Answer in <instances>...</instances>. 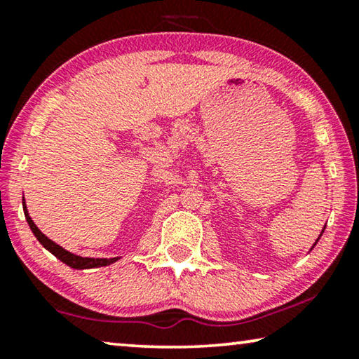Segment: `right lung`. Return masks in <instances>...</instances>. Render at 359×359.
<instances>
[{"label": "right lung", "instance_id": "add662e5", "mask_svg": "<svg viewBox=\"0 0 359 359\" xmlns=\"http://www.w3.org/2000/svg\"><path fill=\"white\" fill-rule=\"evenodd\" d=\"M24 215H26V220L29 224V227H31L32 233L36 235L39 242L43 245V248H47L48 252L52 255H55V257L63 262L65 264H68L70 268H75V269H90V268H100V266H107V264L114 263L117 258H83V257H78V255H73L70 252H67L65 248H62L60 245H57L55 242H52L50 238H47L46 235H43L41 230L37 229V225L32 222V219L29 217L27 214V209H26V204H24Z\"/></svg>", "mask_w": 359, "mask_h": 359}]
</instances>
